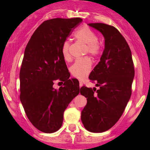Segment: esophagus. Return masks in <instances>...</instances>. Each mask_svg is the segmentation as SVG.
<instances>
[{"label":"esophagus","instance_id":"obj_1","mask_svg":"<svg viewBox=\"0 0 150 150\" xmlns=\"http://www.w3.org/2000/svg\"><path fill=\"white\" fill-rule=\"evenodd\" d=\"M82 85H83V83H82V82H80V87H82Z\"/></svg>","mask_w":150,"mask_h":150}]
</instances>
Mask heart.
Instances as JSON below:
<instances>
[{"mask_svg":"<svg viewBox=\"0 0 150 150\" xmlns=\"http://www.w3.org/2000/svg\"><path fill=\"white\" fill-rule=\"evenodd\" d=\"M74 37L77 40L87 44L86 53L92 56H97L100 53L101 46L98 42L97 34L88 27H81L74 33ZM61 53L65 61H70L72 56L70 52V42L65 41L61 46ZM92 61L88 57H84L77 60L70 68V72L74 77L78 79H84L92 70Z\"/></svg>","mask_w":150,"mask_h":150,"instance_id":"b5f03b06","label":"heart"}]
</instances>
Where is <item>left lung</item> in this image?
<instances>
[{
    "instance_id": "obj_1",
    "label": "left lung",
    "mask_w": 150,
    "mask_h": 150,
    "mask_svg": "<svg viewBox=\"0 0 150 150\" xmlns=\"http://www.w3.org/2000/svg\"><path fill=\"white\" fill-rule=\"evenodd\" d=\"M88 25L103 34L105 46L100 61L89 76L99 89L80 88L87 101L81 120L88 131L102 132L112 128L123 114L132 94L135 70L131 51L119 31L104 23Z\"/></svg>"
}]
</instances>
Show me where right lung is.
<instances>
[{"mask_svg": "<svg viewBox=\"0 0 150 150\" xmlns=\"http://www.w3.org/2000/svg\"><path fill=\"white\" fill-rule=\"evenodd\" d=\"M81 18H53L44 21L26 46L20 72V101L27 118L40 131L52 133L61 128L63 113L80 93L77 79L70 74L61 46ZM61 81L58 91L52 85Z\"/></svg>", "mask_w": 150, "mask_h": 150, "instance_id": "obj_1", "label": "right lung"}]
</instances>
